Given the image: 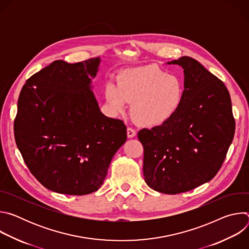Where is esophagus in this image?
I'll use <instances>...</instances> for the list:
<instances>
[{"label":"esophagus","instance_id":"34e87169","mask_svg":"<svg viewBox=\"0 0 249 249\" xmlns=\"http://www.w3.org/2000/svg\"><path fill=\"white\" fill-rule=\"evenodd\" d=\"M127 136H128V138H133V137H135V136H136V131H135L133 128L128 127V128H127Z\"/></svg>","mask_w":249,"mask_h":249}]
</instances>
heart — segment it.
Wrapping results in <instances>:
<instances>
[{"label": "heart", "instance_id": "obj_1", "mask_svg": "<svg viewBox=\"0 0 249 249\" xmlns=\"http://www.w3.org/2000/svg\"><path fill=\"white\" fill-rule=\"evenodd\" d=\"M105 97L115 113H124L131 103V114L141 125L158 127L169 121L181 107L184 85L176 75L156 65L130 69L124 72L118 86L108 84Z\"/></svg>", "mask_w": 249, "mask_h": 249}]
</instances>
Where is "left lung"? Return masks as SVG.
<instances>
[{"instance_id":"obj_1","label":"left lung","mask_w":249,"mask_h":249,"mask_svg":"<svg viewBox=\"0 0 249 249\" xmlns=\"http://www.w3.org/2000/svg\"><path fill=\"white\" fill-rule=\"evenodd\" d=\"M182 67L184 97L177 113L163 125L142 129L143 172L150 188L164 194L192 190L221 168L235 123L225 84L191 57L167 62Z\"/></svg>"}]
</instances>
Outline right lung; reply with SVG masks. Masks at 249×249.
<instances>
[{
  "instance_id": "right-lung-1",
  "label": "right lung",
  "mask_w": 249,
  "mask_h": 249,
  "mask_svg": "<svg viewBox=\"0 0 249 249\" xmlns=\"http://www.w3.org/2000/svg\"><path fill=\"white\" fill-rule=\"evenodd\" d=\"M99 57L57 60L22 87L14 130L25 164L47 189L86 195L102 185L127 140L122 120L102 114L91 90Z\"/></svg>"
}]
</instances>
